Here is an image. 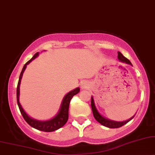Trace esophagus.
I'll return each mask as SVG.
<instances>
[{
	"instance_id": "1",
	"label": "esophagus",
	"mask_w": 155,
	"mask_h": 155,
	"mask_svg": "<svg viewBox=\"0 0 155 155\" xmlns=\"http://www.w3.org/2000/svg\"><path fill=\"white\" fill-rule=\"evenodd\" d=\"M88 87H89V84H88V82L83 81L81 84V88L82 89H86V88H88Z\"/></svg>"
}]
</instances>
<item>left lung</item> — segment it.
<instances>
[{
  "instance_id": "left-lung-1",
  "label": "left lung",
  "mask_w": 155,
  "mask_h": 155,
  "mask_svg": "<svg viewBox=\"0 0 155 155\" xmlns=\"http://www.w3.org/2000/svg\"><path fill=\"white\" fill-rule=\"evenodd\" d=\"M117 59H119L120 61H122V62H124V63H126V64H128L132 65V64L130 61H129V59L125 58V57L123 56L120 51L117 52ZM91 105L93 114H94L95 119H96L99 123H101V124L104 125V126H106L107 127H109V128H117V127H122L123 125H125L127 123H128L130 120H131L134 117V116H134L132 117L131 118L127 120L122 121V122H117V121H113V120H111L107 119L99 113L98 110H97L96 108V106H95L94 100L93 97H91Z\"/></svg>"
}]
</instances>
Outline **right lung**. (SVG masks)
<instances>
[{"label": "right lung", "instance_id": "add662e5", "mask_svg": "<svg viewBox=\"0 0 155 155\" xmlns=\"http://www.w3.org/2000/svg\"><path fill=\"white\" fill-rule=\"evenodd\" d=\"M39 55V52H37L35 54L34 56L32 57V58L30 59L24 65L23 68H22L21 73H20V77H19V81L18 83L17 86V102L18 107L20 110V113L22 115V117H24L25 120L30 125L31 127H34L39 130L43 131V132H52L54 130H57L64 126L66 124V123L67 122L68 117H69V103L71 99L72 98L74 95L77 94L80 91L79 88H76L75 89L71 91L68 93L66 96L64 97L62 102H61L60 109H59V112L57 114L55 115L53 118H51L49 120H45V121H40L38 120L33 119L32 117H30L29 115L25 113V111L24 110V109L22 108V107L20 104L19 101V96H20V82H21V79L22 74L25 70L27 65L29 64L33 59H35Z\"/></svg>", "mask_w": 155, "mask_h": 155}]
</instances>
